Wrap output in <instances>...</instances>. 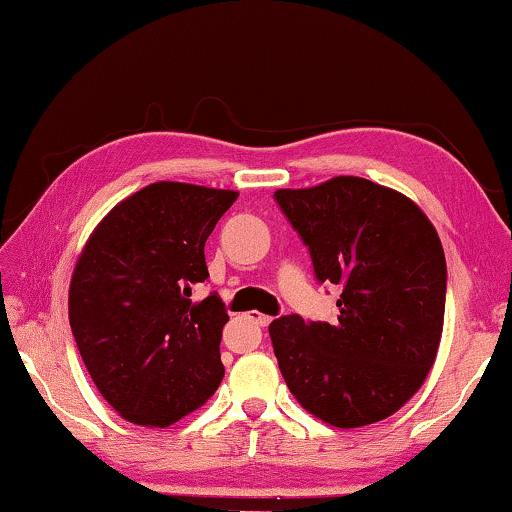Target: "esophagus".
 <instances>
[{
	"label": "esophagus",
	"instance_id": "34e87169",
	"mask_svg": "<svg viewBox=\"0 0 512 512\" xmlns=\"http://www.w3.org/2000/svg\"><path fill=\"white\" fill-rule=\"evenodd\" d=\"M248 319L255 323V326H259V328H266L271 323V316H266V314H259V312H250L248 314Z\"/></svg>",
	"mask_w": 512,
	"mask_h": 512
}]
</instances>
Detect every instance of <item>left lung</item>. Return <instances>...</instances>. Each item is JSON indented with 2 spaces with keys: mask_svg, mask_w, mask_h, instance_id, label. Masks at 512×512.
<instances>
[{
  "mask_svg": "<svg viewBox=\"0 0 512 512\" xmlns=\"http://www.w3.org/2000/svg\"><path fill=\"white\" fill-rule=\"evenodd\" d=\"M310 250L319 282L337 285V321L289 314L269 332L296 401L337 428L383 421L431 371L444 326L446 262L426 214L364 177L273 193Z\"/></svg>",
  "mask_w": 512,
  "mask_h": 512,
  "instance_id": "left-lung-1",
  "label": "left lung"
}]
</instances>
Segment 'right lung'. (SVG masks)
<instances>
[{
  "mask_svg": "<svg viewBox=\"0 0 512 512\" xmlns=\"http://www.w3.org/2000/svg\"><path fill=\"white\" fill-rule=\"evenodd\" d=\"M237 191L154 182L95 227L70 280V328L95 387L120 417L166 428L223 380L225 303L191 287L209 278L205 241Z\"/></svg>",
  "mask_w": 512,
  "mask_h": 512,
  "instance_id": "obj_1",
  "label": "right lung"
}]
</instances>
